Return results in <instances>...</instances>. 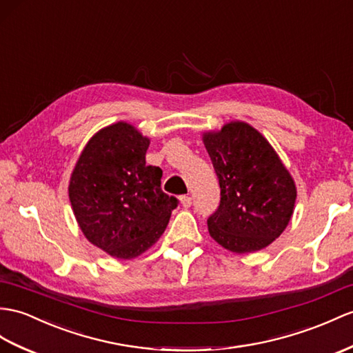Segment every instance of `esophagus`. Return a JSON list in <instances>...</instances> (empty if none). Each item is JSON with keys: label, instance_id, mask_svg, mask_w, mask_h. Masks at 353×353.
I'll return each mask as SVG.
<instances>
[{"label": "esophagus", "instance_id": "34e87169", "mask_svg": "<svg viewBox=\"0 0 353 353\" xmlns=\"http://www.w3.org/2000/svg\"><path fill=\"white\" fill-rule=\"evenodd\" d=\"M179 202L184 206V208H188L192 205V197L190 196H181L179 197Z\"/></svg>", "mask_w": 353, "mask_h": 353}]
</instances>
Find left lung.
Wrapping results in <instances>:
<instances>
[{"label": "left lung", "instance_id": "left-lung-1", "mask_svg": "<svg viewBox=\"0 0 353 353\" xmlns=\"http://www.w3.org/2000/svg\"><path fill=\"white\" fill-rule=\"evenodd\" d=\"M221 188L208 219L214 241L232 253L259 252L289 225L296 185L268 139L244 121L202 133Z\"/></svg>", "mask_w": 353, "mask_h": 353}]
</instances>
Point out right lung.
Here are the masks:
<instances>
[{
    "label": "right lung",
    "instance_id": "add662e5",
    "mask_svg": "<svg viewBox=\"0 0 353 353\" xmlns=\"http://www.w3.org/2000/svg\"><path fill=\"white\" fill-rule=\"evenodd\" d=\"M150 137L127 121L103 127L85 145L68 183L82 234L115 259H134L159 241L176 197L161 190L163 170L145 165Z\"/></svg>",
    "mask_w": 353,
    "mask_h": 353
}]
</instances>
